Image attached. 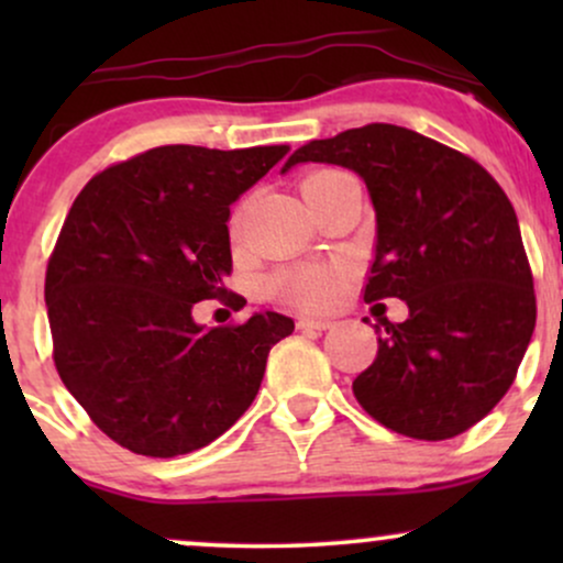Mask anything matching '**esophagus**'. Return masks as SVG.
I'll return each mask as SVG.
<instances>
[{"label":"esophagus","instance_id":"34e87169","mask_svg":"<svg viewBox=\"0 0 563 563\" xmlns=\"http://www.w3.org/2000/svg\"><path fill=\"white\" fill-rule=\"evenodd\" d=\"M331 325L333 322L328 318H301L299 322H296V328H299V331H328Z\"/></svg>","mask_w":563,"mask_h":563}]
</instances>
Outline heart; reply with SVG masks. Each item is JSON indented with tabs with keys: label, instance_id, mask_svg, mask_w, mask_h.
<instances>
[{
	"label": "heart",
	"instance_id": "heart-1",
	"mask_svg": "<svg viewBox=\"0 0 563 563\" xmlns=\"http://www.w3.org/2000/svg\"><path fill=\"white\" fill-rule=\"evenodd\" d=\"M331 174V172H320ZM318 177V174H312ZM341 277L333 267H318V264H307V267L286 269V273L275 275L269 280V294L277 301L294 309H322L328 307L335 296H339Z\"/></svg>",
	"mask_w": 563,
	"mask_h": 563
}]
</instances>
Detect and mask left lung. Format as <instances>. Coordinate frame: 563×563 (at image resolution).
<instances>
[{
	"mask_svg": "<svg viewBox=\"0 0 563 563\" xmlns=\"http://www.w3.org/2000/svg\"><path fill=\"white\" fill-rule=\"evenodd\" d=\"M344 166L376 211L365 301L402 299L378 320V354L354 378L357 402L397 434L439 442L482 421L514 384L534 331L519 219L476 161L394 124L301 145L283 166Z\"/></svg>",
	"mask_w": 563,
	"mask_h": 563,
	"instance_id": "1",
	"label": "left lung"
}]
</instances>
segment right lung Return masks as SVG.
<instances>
[{
  "instance_id": "obj_1",
  "label": "right lung",
  "mask_w": 563,
  "mask_h": 563,
  "mask_svg": "<svg viewBox=\"0 0 563 563\" xmlns=\"http://www.w3.org/2000/svg\"><path fill=\"white\" fill-rule=\"evenodd\" d=\"M288 151L153 147L97 174L70 206L44 280L55 367L121 448L177 457L214 442L294 333L277 312L235 328L192 318L228 294L230 206Z\"/></svg>"
}]
</instances>
